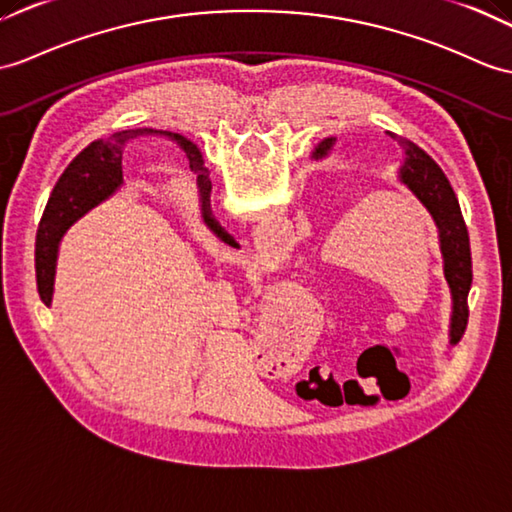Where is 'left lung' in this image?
<instances>
[{"label":"left lung","instance_id":"left-lung-1","mask_svg":"<svg viewBox=\"0 0 512 512\" xmlns=\"http://www.w3.org/2000/svg\"><path fill=\"white\" fill-rule=\"evenodd\" d=\"M395 137L399 144L406 148V163L401 168V181L406 183L412 194L417 196L427 211L432 213V218L441 233V251L445 259V279L451 288V296H454V316H451V342H458L465 334L467 320H469V305L467 296L471 290V248H469V233L465 218L458 205V198L451 189L445 172L438 168V163L414 146L412 141ZM334 144V139H325L323 144L316 148V157L323 154Z\"/></svg>","mask_w":512,"mask_h":512}]
</instances>
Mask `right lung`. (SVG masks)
<instances>
[{
    "label": "right lung",
    "instance_id": "right-lung-1",
    "mask_svg": "<svg viewBox=\"0 0 512 512\" xmlns=\"http://www.w3.org/2000/svg\"><path fill=\"white\" fill-rule=\"evenodd\" d=\"M135 133V130H133ZM130 130L115 133L109 139L93 141L89 148L82 150L78 157L69 163V168L58 178L54 192L47 200L43 218L37 231V248H34V268H37V290L45 305L52 303L54 292V268L56 251L63 233L82 213L98 205L109 196L113 189L122 183V144L133 135ZM178 144H187L181 135H172ZM207 200V198H205ZM205 222L207 227L222 237V242L231 244V235L211 218L209 205L205 202Z\"/></svg>",
    "mask_w": 512,
    "mask_h": 512
}]
</instances>
